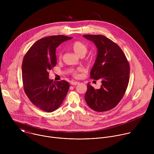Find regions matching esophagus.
I'll return each mask as SVG.
<instances>
[{
  "instance_id": "1",
  "label": "esophagus",
  "mask_w": 154,
  "mask_h": 154,
  "mask_svg": "<svg viewBox=\"0 0 154 154\" xmlns=\"http://www.w3.org/2000/svg\"><path fill=\"white\" fill-rule=\"evenodd\" d=\"M71 84L72 85H77L79 84V82H77V81H72V82H71Z\"/></svg>"
}]
</instances>
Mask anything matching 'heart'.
<instances>
[{"instance_id":"1","label":"heart","mask_w":154,"mask_h":154,"mask_svg":"<svg viewBox=\"0 0 154 154\" xmlns=\"http://www.w3.org/2000/svg\"><path fill=\"white\" fill-rule=\"evenodd\" d=\"M70 47L71 49L79 56H83L86 54L88 51V46L84 42L79 41H76L72 42ZM59 58L61 57V54H59ZM80 71V69H78L77 71H73V75L75 77L77 76V72Z\"/></svg>"}]
</instances>
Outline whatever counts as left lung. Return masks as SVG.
<instances>
[{"label":"left lung","instance_id":"left-lung-1","mask_svg":"<svg viewBox=\"0 0 154 154\" xmlns=\"http://www.w3.org/2000/svg\"><path fill=\"white\" fill-rule=\"evenodd\" d=\"M83 37L93 41L97 48L90 77L102 82L99 89L87 84L85 101L96 112L110 110L119 103L127 90L129 63L122 49L111 39L100 35H85Z\"/></svg>","mask_w":154,"mask_h":154}]
</instances>
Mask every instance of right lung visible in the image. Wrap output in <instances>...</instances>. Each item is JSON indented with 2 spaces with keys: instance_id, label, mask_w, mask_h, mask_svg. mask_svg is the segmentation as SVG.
Masks as SVG:
<instances>
[{
  "instance_id": "obj_1",
  "label": "right lung",
  "mask_w": 154,
  "mask_h": 154,
  "mask_svg": "<svg viewBox=\"0 0 154 154\" xmlns=\"http://www.w3.org/2000/svg\"><path fill=\"white\" fill-rule=\"evenodd\" d=\"M71 39L64 35L41 38L33 44L24 57L22 77L24 91L32 103L45 112L55 111L68 92L69 83L49 79V71L57 64L56 48Z\"/></svg>"
}]
</instances>
